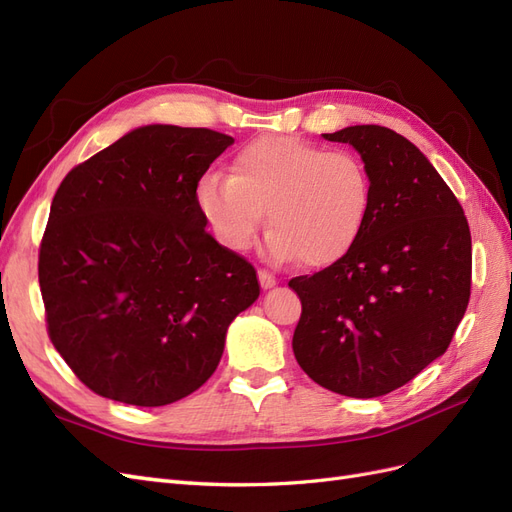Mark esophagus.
I'll list each match as a JSON object with an SVG mask.
<instances>
[{"label":"esophagus","mask_w":512,"mask_h":512,"mask_svg":"<svg viewBox=\"0 0 512 512\" xmlns=\"http://www.w3.org/2000/svg\"><path fill=\"white\" fill-rule=\"evenodd\" d=\"M258 280H260V286L265 288V290H267V288H271V286H275V282H277V280H275V275H273V273H269L267 269H258Z\"/></svg>","instance_id":"esophagus-1"}]
</instances>
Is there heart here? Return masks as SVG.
<instances>
[{"mask_svg": "<svg viewBox=\"0 0 512 512\" xmlns=\"http://www.w3.org/2000/svg\"><path fill=\"white\" fill-rule=\"evenodd\" d=\"M198 207L230 250L256 239L267 211L269 254L329 267L361 237L371 203L365 162L352 151L324 149L294 136H260L243 145L230 177L198 185Z\"/></svg>", "mask_w": 512, "mask_h": 512, "instance_id": "1", "label": "heart"}]
</instances>
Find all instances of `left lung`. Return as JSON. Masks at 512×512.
Returning <instances> with one entry per match:
<instances>
[{"label": "left lung", "instance_id": "obj_1", "mask_svg": "<svg viewBox=\"0 0 512 512\" xmlns=\"http://www.w3.org/2000/svg\"><path fill=\"white\" fill-rule=\"evenodd\" d=\"M324 138L361 153L371 203L342 260L288 282L301 299L292 350L324 389L380 397L451 344L470 301V226L453 190L408 138L382 126Z\"/></svg>", "mask_w": 512, "mask_h": 512}]
</instances>
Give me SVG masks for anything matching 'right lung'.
I'll use <instances>...</instances> for the list:
<instances>
[{"instance_id":"obj_1","label":"right lung","mask_w":512,"mask_h":512,"mask_svg":"<svg viewBox=\"0 0 512 512\" xmlns=\"http://www.w3.org/2000/svg\"><path fill=\"white\" fill-rule=\"evenodd\" d=\"M235 138L145 126L61 181L40 241L46 331L89 391L156 408L218 367L260 294L252 262L207 232L198 181Z\"/></svg>"}]
</instances>
